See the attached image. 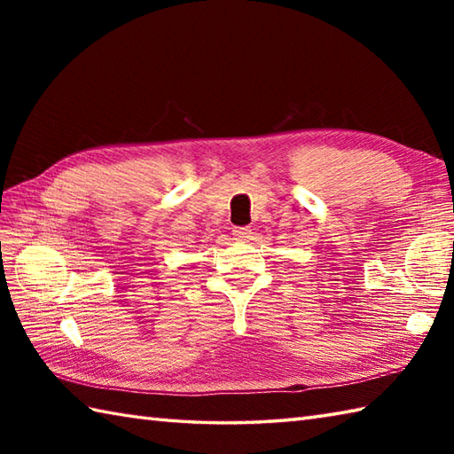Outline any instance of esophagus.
<instances>
[{
  "mask_svg": "<svg viewBox=\"0 0 454 454\" xmlns=\"http://www.w3.org/2000/svg\"><path fill=\"white\" fill-rule=\"evenodd\" d=\"M232 234H234V239H242V242H244V239L252 238V230H249V228H236Z\"/></svg>",
  "mask_w": 454,
  "mask_h": 454,
  "instance_id": "1",
  "label": "esophagus"
}]
</instances>
